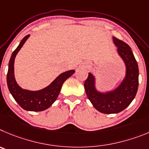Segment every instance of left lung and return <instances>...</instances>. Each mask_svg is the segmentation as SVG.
I'll return each mask as SVG.
<instances>
[{"label":"left lung","mask_w":149,"mask_h":149,"mask_svg":"<svg viewBox=\"0 0 149 149\" xmlns=\"http://www.w3.org/2000/svg\"><path fill=\"white\" fill-rule=\"evenodd\" d=\"M117 53L125 65V76L114 90L102 93L96 88L95 76L91 73L84 83L88 98L93 106L103 113H117L131 104L136 94L139 84V69L131 49L126 43L113 37Z\"/></svg>","instance_id":"left-lung-1"}]
</instances>
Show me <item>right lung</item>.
Masks as SVG:
<instances>
[{
  "instance_id": "obj_1",
  "label": "right lung",
  "mask_w": 149,
  "mask_h": 149,
  "mask_svg": "<svg viewBox=\"0 0 149 149\" xmlns=\"http://www.w3.org/2000/svg\"><path fill=\"white\" fill-rule=\"evenodd\" d=\"M29 37V35L25 36L12 54L9 62L6 81L9 92L23 109L29 111H42L53 104L59 94L63 83L75 73V70H71L61 73L49 85L39 91H33L21 88L15 78L14 62L16 55Z\"/></svg>"
}]
</instances>
